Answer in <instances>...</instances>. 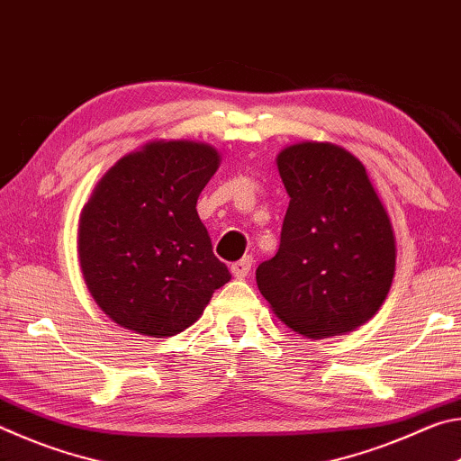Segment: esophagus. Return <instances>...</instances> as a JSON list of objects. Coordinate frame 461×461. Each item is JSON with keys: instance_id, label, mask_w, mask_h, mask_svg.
I'll use <instances>...</instances> for the list:
<instances>
[{"instance_id": "esophagus-1", "label": "esophagus", "mask_w": 461, "mask_h": 461, "mask_svg": "<svg viewBox=\"0 0 461 461\" xmlns=\"http://www.w3.org/2000/svg\"><path fill=\"white\" fill-rule=\"evenodd\" d=\"M252 256H244V258L233 262L231 264V275L236 278H246L249 275V270H252Z\"/></svg>"}]
</instances>
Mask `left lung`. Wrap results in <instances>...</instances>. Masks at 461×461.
<instances>
[{
  "instance_id": "obj_1",
  "label": "left lung",
  "mask_w": 461,
  "mask_h": 461,
  "mask_svg": "<svg viewBox=\"0 0 461 461\" xmlns=\"http://www.w3.org/2000/svg\"><path fill=\"white\" fill-rule=\"evenodd\" d=\"M276 165L291 201L278 252L256 283L280 321L305 338L352 331L376 315L393 285L386 209L362 162L339 146H286Z\"/></svg>"
}]
</instances>
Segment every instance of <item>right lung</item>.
Masks as SVG:
<instances>
[{"instance_id":"1","label":"right lung","mask_w":461,"mask_h":461,"mask_svg":"<svg viewBox=\"0 0 461 461\" xmlns=\"http://www.w3.org/2000/svg\"><path fill=\"white\" fill-rule=\"evenodd\" d=\"M220 168L213 146L158 140L97 183L79 220V262L99 309L152 338L185 331L231 278L215 258L197 199Z\"/></svg>"}]
</instances>
